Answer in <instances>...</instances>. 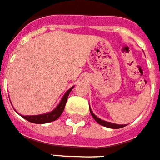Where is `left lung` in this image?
<instances>
[{"instance_id":"8db88e82","label":"left lung","mask_w":160,"mask_h":160,"mask_svg":"<svg viewBox=\"0 0 160 160\" xmlns=\"http://www.w3.org/2000/svg\"><path fill=\"white\" fill-rule=\"evenodd\" d=\"M89 109H90V113H91L92 116L95 119V121L97 122H98L100 125L101 126H105V127H108V128H112V129H119V128H122V127H124V126H127V125H118V124H115V123H112V122H106V121H104V120H101V118H97L95 114L93 113V112L92 111L91 108L89 106Z\"/></svg>"}]
</instances>
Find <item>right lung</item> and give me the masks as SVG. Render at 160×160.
Masks as SVG:
<instances>
[{
  "label": "right lung",
  "instance_id": "1",
  "mask_svg": "<svg viewBox=\"0 0 160 160\" xmlns=\"http://www.w3.org/2000/svg\"><path fill=\"white\" fill-rule=\"evenodd\" d=\"M73 88H74V86H72V88H69L65 92L64 96L61 99L59 105H57L55 109H53V110L49 112V113L39 115H30V116H27V115L24 116V115L21 114L20 115L23 118L28 121V122H32V123H35V124H44V123H49V122L55 121L56 119L59 118L60 115L63 112V110H64V107L67 103V101H68V97L69 93H70V92L72 91Z\"/></svg>",
  "mask_w": 160,
  "mask_h": 160
}]
</instances>
